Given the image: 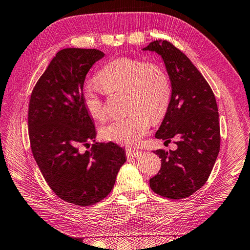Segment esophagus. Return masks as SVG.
<instances>
[{"mask_svg":"<svg viewBox=\"0 0 250 250\" xmlns=\"http://www.w3.org/2000/svg\"><path fill=\"white\" fill-rule=\"evenodd\" d=\"M142 154V152L140 150L138 149H126V155L127 156H132V157H137V156H140Z\"/></svg>","mask_w":250,"mask_h":250,"instance_id":"34e87169","label":"esophagus"}]
</instances>
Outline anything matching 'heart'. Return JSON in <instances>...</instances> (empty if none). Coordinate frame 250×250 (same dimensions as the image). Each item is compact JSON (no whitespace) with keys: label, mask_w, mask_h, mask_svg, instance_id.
<instances>
[{"label":"heart","mask_w":250,"mask_h":250,"mask_svg":"<svg viewBox=\"0 0 250 250\" xmlns=\"http://www.w3.org/2000/svg\"><path fill=\"white\" fill-rule=\"evenodd\" d=\"M96 82L103 93H124L126 118L113 120L100 128L106 141L134 146L142 141L151 126V119L161 120L171 102L172 85L168 73L161 64L132 57L113 59L98 72ZM82 103L90 118L103 121L106 108L102 92L96 86L82 89Z\"/></svg>","instance_id":"b5f03b06"}]
</instances>
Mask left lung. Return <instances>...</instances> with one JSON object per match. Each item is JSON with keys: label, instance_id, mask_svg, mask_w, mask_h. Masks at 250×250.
<instances>
[{"label": "left lung", "instance_id": "left-lung-1", "mask_svg": "<svg viewBox=\"0 0 250 250\" xmlns=\"http://www.w3.org/2000/svg\"><path fill=\"white\" fill-rule=\"evenodd\" d=\"M144 50L155 51L167 67L172 96L155 138L173 142L176 150H155L162 167L150 178L157 195L183 199L204 186L220 150V125L215 95L184 52L168 41H154Z\"/></svg>", "mask_w": 250, "mask_h": 250}]
</instances>
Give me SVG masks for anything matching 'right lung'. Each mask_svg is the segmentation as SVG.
I'll use <instances>...</instances> for the list:
<instances>
[{"label":"right lung","instance_id":"obj_1","mask_svg":"<svg viewBox=\"0 0 250 250\" xmlns=\"http://www.w3.org/2000/svg\"><path fill=\"white\" fill-rule=\"evenodd\" d=\"M104 56L97 49L67 48L57 52L37 80L28 109V131L35 162L59 198L92 206L110 193L126 162L117 144L95 143L96 129L82 103L85 76Z\"/></svg>","mask_w":250,"mask_h":250}]
</instances>
